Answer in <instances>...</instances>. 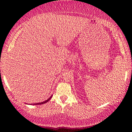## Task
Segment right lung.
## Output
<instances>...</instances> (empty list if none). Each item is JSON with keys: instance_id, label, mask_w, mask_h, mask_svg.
<instances>
[{"instance_id": "1", "label": "right lung", "mask_w": 132, "mask_h": 132, "mask_svg": "<svg viewBox=\"0 0 132 132\" xmlns=\"http://www.w3.org/2000/svg\"><path fill=\"white\" fill-rule=\"evenodd\" d=\"M51 97H52V95H51V97H50L49 99H48L47 100H46L45 101H43V102H40V103H35V104H33V105H40V104H45V103H46L47 102H48V101L50 100V99H51Z\"/></svg>"}]
</instances>
